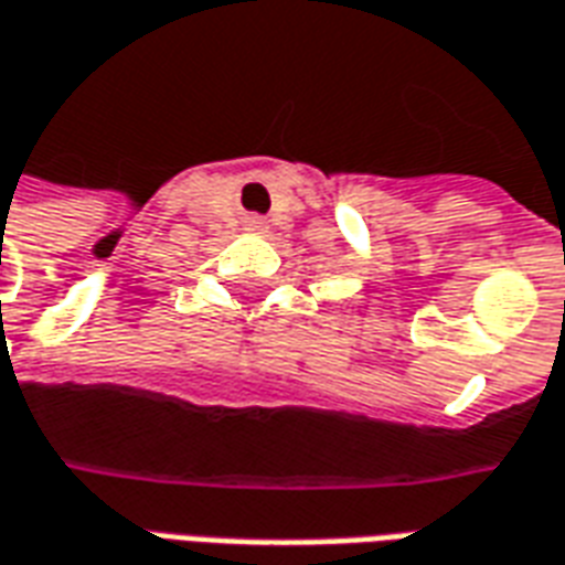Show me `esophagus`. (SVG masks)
<instances>
[{
    "label": "esophagus",
    "instance_id": "obj_1",
    "mask_svg": "<svg viewBox=\"0 0 565 565\" xmlns=\"http://www.w3.org/2000/svg\"><path fill=\"white\" fill-rule=\"evenodd\" d=\"M254 223H256V220H254ZM256 226H259V223H256Z\"/></svg>",
    "mask_w": 565,
    "mask_h": 565
}]
</instances>
